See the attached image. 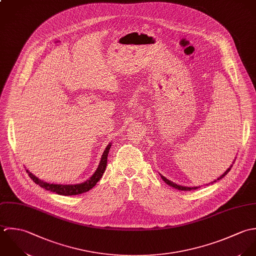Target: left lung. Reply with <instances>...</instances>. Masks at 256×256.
I'll list each match as a JSON object with an SVG mask.
<instances>
[{
	"label": "left lung",
	"instance_id": "1",
	"mask_svg": "<svg viewBox=\"0 0 256 256\" xmlns=\"http://www.w3.org/2000/svg\"><path fill=\"white\" fill-rule=\"evenodd\" d=\"M232 166H230V168H228V170H226V172H224V173L220 178H218V180H220V179L224 178V176L230 172V170L232 169ZM161 178H162V179H163V181H164V182H166L168 185H170V186H172V187H174V188H176V189H178V190H181V191H191V190H195V189H198V188H199V187H192V188H191V187H183V186H179V185L174 184L173 182H171V181L167 180V179H166L165 177H163V176H161ZM214 182H216V181H214Z\"/></svg>",
	"mask_w": 256,
	"mask_h": 256
}]
</instances>
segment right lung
<instances>
[{
    "label": "right lung",
    "instance_id": "1",
    "mask_svg": "<svg viewBox=\"0 0 256 256\" xmlns=\"http://www.w3.org/2000/svg\"><path fill=\"white\" fill-rule=\"evenodd\" d=\"M110 148V144H108V146H106V150L104 152L101 158V162L99 164L98 169L96 170V172L93 174V176L87 180L84 183L81 184H76V185H58V184H50L46 182H44L42 180H40L38 178H36L34 175H32L30 172H28V170H26L28 176L32 179V181L34 183H36L38 185H40L42 188H44L48 191L50 192H55L58 195H62V196H72V195H79L82 193H85L87 191H89L90 189H92L98 182L99 180L102 178V174L106 170V160H108V154Z\"/></svg>",
    "mask_w": 256,
    "mask_h": 256
}]
</instances>
